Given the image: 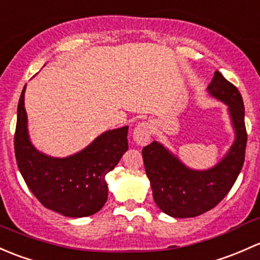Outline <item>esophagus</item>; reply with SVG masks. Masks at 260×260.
<instances>
[{"label":"esophagus","mask_w":260,"mask_h":260,"mask_svg":"<svg viewBox=\"0 0 260 260\" xmlns=\"http://www.w3.org/2000/svg\"><path fill=\"white\" fill-rule=\"evenodd\" d=\"M151 125L149 122H141L138 126L134 129L133 133V139L138 145L144 146L149 143L150 139H151Z\"/></svg>","instance_id":"obj_1"}]
</instances>
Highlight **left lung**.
I'll return each instance as SVG.
<instances>
[{"mask_svg":"<svg viewBox=\"0 0 260 260\" xmlns=\"http://www.w3.org/2000/svg\"><path fill=\"white\" fill-rule=\"evenodd\" d=\"M208 92L228 106L235 130L234 143L215 167L208 170L190 169L157 141L143 149L155 203L160 210L174 218H192L216 207L234 185L244 164L248 135L239 90L215 71Z\"/></svg>","mask_w":260,"mask_h":260,"instance_id":"obj_1","label":"left lung"}]
</instances>
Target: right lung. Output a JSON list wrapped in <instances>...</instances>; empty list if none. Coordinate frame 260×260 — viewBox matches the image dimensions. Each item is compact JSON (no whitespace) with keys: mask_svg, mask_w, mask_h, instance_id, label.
<instances>
[{"mask_svg":"<svg viewBox=\"0 0 260 260\" xmlns=\"http://www.w3.org/2000/svg\"><path fill=\"white\" fill-rule=\"evenodd\" d=\"M25 90L26 85L18 101L15 155L28 189L45 208L65 216L82 218L98 213L108 200L106 174L129 148V127L105 131L71 156L51 157L40 152L28 138Z\"/></svg>","mask_w":260,"mask_h":260,"instance_id":"1","label":"right lung"}]
</instances>
